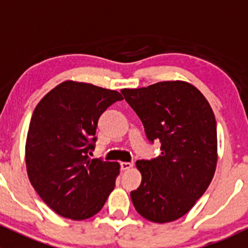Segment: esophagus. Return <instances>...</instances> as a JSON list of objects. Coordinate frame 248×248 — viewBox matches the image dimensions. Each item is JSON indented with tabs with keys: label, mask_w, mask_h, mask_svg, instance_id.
I'll return each instance as SVG.
<instances>
[{
	"label": "esophagus",
	"mask_w": 248,
	"mask_h": 248,
	"mask_svg": "<svg viewBox=\"0 0 248 248\" xmlns=\"http://www.w3.org/2000/svg\"><path fill=\"white\" fill-rule=\"evenodd\" d=\"M132 167H133V163H131V162H122L121 163L122 170H128V169H131Z\"/></svg>",
	"instance_id": "esophagus-1"
}]
</instances>
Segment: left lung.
<instances>
[{
    "label": "left lung",
    "mask_w": 248,
    "mask_h": 248,
    "mask_svg": "<svg viewBox=\"0 0 248 248\" xmlns=\"http://www.w3.org/2000/svg\"><path fill=\"white\" fill-rule=\"evenodd\" d=\"M146 138L161 142V155L140 159L141 184L131 192L144 218L167 223L186 215L209 187L217 163V126L205 97L184 81L124 89Z\"/></svg>",
    "instance_id": "1"
}]
</instances>
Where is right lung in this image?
<instances>
[{
	"mask_svg": "<svg viewBox=\"0 0 248 248\" xmlns=\"http://www.w3.org/2000/svg\"><path fill=\"white\" fill-rule=\"evenodd\" d=\"M122 99L117 91L64 81L34 109L26 140L27 174L39 197L60 216L90 218L114 189L120 164L91 159L89 152L96 146L101 115Z\"/></svg>",
	"mask_w": 248,
	"mask_h": 248,
	"instance_id": "add662e5",
	"label": "right lung"
}]
</instances>
